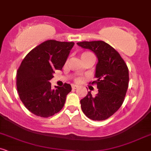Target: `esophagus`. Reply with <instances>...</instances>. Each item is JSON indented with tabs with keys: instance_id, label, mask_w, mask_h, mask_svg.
<instances>
[{
	"instance_id": "34e87169",
	"label": "esophagus",
	"mask_w": 151,
	"mask_h": 151,
	"mask_svg": "<svg viewBox=\"0 0 151 151\" xmlns=\"http://www.w3.org/2000/svg\"><path fill=\"white\" fill-rule=\"evenodd\" d=\"M78 88V86L76 85H72V89H76Z\"/></svg>"
}]
</instances>
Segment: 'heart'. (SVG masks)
<instances>
[{
	"label": "heart",
	"instance_id": "1",
	"mask_svg": "<svg viewBox=\"0 0 151 151\" xmlns=\"http://www.w3.org/2000/svg\"><path fill=\"white\" fill-rule=\"evenodd\" d=\"M81 60L87 59V58H93V55L91 52H84L81 53ZM78 80L79 78H77V81Z\"/></svg>",
	"mask_w": 151,
	"mask_h": 151
}]
</instances>
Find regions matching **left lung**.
Returning <instances> with one entry per match:
<instances>
[{
  "label": "left lung",
  "instance_id": "8db88e82",
  "mask_svg": "<svg viewBox=\"0 0 151 151\" xmlns=\"http://www.w3.org/2000/svg\"><path fill=\"white\" fill-rule=\"evenodd\" d=\"M77 45L91 50L98 58L96 81L89 83L97 85L98 93L92 96L88 91L81 100L82 111L92 120H105L120 108L124 100L129 83L127 64L116 50L104 41H84Z\"/></svg>",
  "mask_w": 151,
  "mask_h": 151
}]
</instances>
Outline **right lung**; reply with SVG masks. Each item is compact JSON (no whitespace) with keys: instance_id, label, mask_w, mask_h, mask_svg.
Instances as JSON below:
<instances>
[{"instance_id":"add662e5","label":"right lung","mask_w":151,"mask_h":151,"mask_svg":"<svg viewBox=\"0 0 151 151\" xmlns=\"http://www.w3.org/2000/svg\"><path fill=\"white\" fill-rule=\"evenodd\" d=\"M73 42L50 40L32 50L22 60L17 73V87L21 101L32 114L49 117L62 109L71 86L51 88L49 81L55 70H62Z\"/></svg>"}]
</instances>
